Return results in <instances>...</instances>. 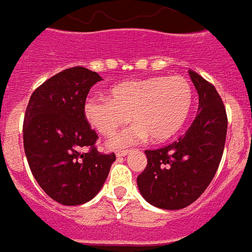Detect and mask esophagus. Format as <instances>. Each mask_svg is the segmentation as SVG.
I'll return each mask as SVG.
<instances>
[{"instance_id":"1","label":"esophagus","mask_w":252,"mask_h":252,"mask_svg":"<svg viewBox=\"0 0 252 252\" xmlns=\"http://www.w3.org/2000/svg\"><path fill=\"white\" fill-rule=\"evenodd\" d=\"M127 153H128V150H126V149H118V150H115L117 157H124V156H126Z\"/></svg>"}]
</instances>
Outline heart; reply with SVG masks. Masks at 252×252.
<instances>
[{"label":"heart","mask_w":252,"mask_h":252,"mask_svg":"<svg viewBox=\"0 0 252 252\" xmlns=\"http://www.w3.org/2000/svg\"><path fill=\"white\" fill-rule=\"evenodd\" d=\"M192 100V86L185 76H154L117 84L110 88L108 98H88L84 115L104 137L117 133L131 115L135 125L114 139L115 146L133 144L146 135L153 142H162L183 127Z\"/></svg>","instance_id":"obj_1"}]
</instances>
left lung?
I'll list each match as a JSON object with an SVG mask.
<instances>
[{
  "label": "left lung",
  "mask_w": 252,
  "mask_h": 252,
  "mask_svg": "<svg viewBox=\"0 0 252 252\" xmlns=\"http://www.w3.org/2000/svg\"><path fill=\"white\" fill-rule=\"evenodd\" d=\"M199 94L197 115L179 141L145 150L148 165L137 177L144 199L162 209H181L201 196L219 168L227 135V113L212 83L189 71Z\"/></svg>",
  "instance_id": "left-lung-1"
}]
</instances>
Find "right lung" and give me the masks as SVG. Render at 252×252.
Segmentation results:
<instances>
[{
    "label": "right lung",
    "mask_w": 252,
    "mask_h": 252,
    "mask_svg": "<svg viewBox=\"0 0 252 252\" xmlns=\"http://www.w3.org/2000/svg\"><path fill=\"white\" fill-rule=\"evenodd\" d=\"M102 78L84 67L67 68L33 91L24 117V150L33 177L63 205L94 199L115 154L95 148L98 134L84 115L90 90Z\"/></svg>",
    "instance_id": "obj_1"
}]
</instances>
